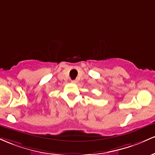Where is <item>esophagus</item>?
<instances>
[{"mask_svg":"<svg viewBox=\"0 0 155 155\" xmlns=\"http://www.w3.org/2000/svg\"><path fill=\"white\" fill-rule=\"evenodd\" d=\"M72 83H77V81H72Z\"/></svg>","mask_w":155,"mask_h":155,"instance_id":"1","label":"esophagus"}]
</instances>
